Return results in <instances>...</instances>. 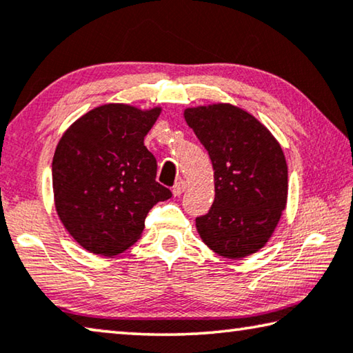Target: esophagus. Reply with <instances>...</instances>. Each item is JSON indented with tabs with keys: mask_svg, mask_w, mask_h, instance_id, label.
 Returning <instances> with one entry per match:
<instances>
[{
	"mask_svg": "<svg viewBox=\"0 0 353 353\" xmlns=\"http://www.w3.org/2000/svg\"><path fill=\"white\" fill-rule=\"evenodd\" d=\"M185 188H187V182L185 181H179L174 187H172V194H174V196H181V194L185 192Z\"/></svg>",
	"mask_w": 353,
	"mask_h": 353,
	"instance_id": "esophagus-1",
	"label": "esophagus"
}]
</instances>
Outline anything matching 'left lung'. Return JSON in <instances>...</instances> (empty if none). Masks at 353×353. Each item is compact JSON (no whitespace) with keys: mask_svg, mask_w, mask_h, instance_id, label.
Masks as SVG:
<instances>
[{"mask_svg":"<svg viewBox=\"0 0 353 353\" xmlns=\"http://www.w3.org/2000/svg\"><path fill=\"white\" fill-rule=\"evenodd\" d=\"M183 116L214 166V204L196 216L201 239L229 259L256 253L286 207L288 165L281 146L254 116L234 105L187 108Z\"/></svg>","mask_w":353,"mask_h":353,"instance_id":"obj_1","label":"left lung"}]
</instances>
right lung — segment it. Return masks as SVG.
Returning <instances> with one entry per match:
<instances>
[{"mask_svg": "<svg viewBox=\"0 0 353 353\" xmlns=\"http://www.w3.org/2000/svg\"><path fill=\"white\" fill-rule=\"evenodd\" d=\"M160 111L102 105L59 139L52 165L56 212L94 254L114 256L132 247L149 210L172 196L155 181L157 160L144 146Z\"/></svg>", "mask_w": 353, "mask_h": 353, "instance_id": "right-lung-1", "label": "right lung"}]
</instances>
